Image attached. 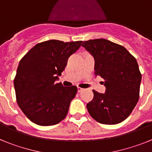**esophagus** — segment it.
Listing matches in <instances>:
<instances>
[{
  "label": "esophagus",
  "mask_w": 152,
  "mask_h": 152,
  "mask_svg": "<svg viewBox=\"0 0 152 152\" xmlns=\"http://www.w3.org/2000/svg\"><path fill=\"white\" fill-rule=\"evenodd\" d=\"M82 91H84V89H83V88H80V87H77V92L80 93V92H81Z\"/></svg>",
  "instance_id": "34e87169"
}]
</instances>
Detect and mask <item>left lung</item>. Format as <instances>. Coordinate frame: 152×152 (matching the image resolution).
Instances as JSON below:
<instances>
[{"label": "left lung", "mask_w": 152, "mask_h": 152, "mask_svg": "<svg viewBox=\"0 0 152 152\" xmlns=\"http://www.w3.org/2000/svg\"><path fill=\"white\" fill-rule=\"evenodd\" d=\"M82 46L94 58L95 75L106 87L105 94L93 91L87 104L90 115L102 124L121 123L139 101L142 75L136 59L125 47L105 39L84 41Z\"/></svg>", "instance_id": "left-lung-1"}]
</instances>
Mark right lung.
<instances>
[{"instance_id":"1","label":"right lung","mask_w":152,"mask_h":152,"mask_svg":"<svg viewBox=\"0 0 152 152\" xmlns=\"http://www.w3.org/2000/svg\"><path fill=\"white\" fill-rule=\"evenodd\" d=\"M81 43L48 40L36 44L22 58L13 84L17 104L30 121L52 126L67 116L77 88L64 87L56 80Z\"/></svg>"}]
</instances>
